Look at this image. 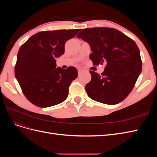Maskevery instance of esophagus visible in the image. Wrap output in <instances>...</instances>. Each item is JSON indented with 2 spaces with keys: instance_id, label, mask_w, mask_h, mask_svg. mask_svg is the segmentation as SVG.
<instances>
[{
  "instance_id": "1",
  "label": "esophagus",
  "mask_w": 157,
  "mask_h": 157,
  "mask_svg": "<svg viewBox=\"0 0 157 157\" xmlns=\"http://www.w3.org/2000/svg\"><path fill=\"white\" fill-rule=\"evenodd\" d=\"M82 73H83V71L80 70V69H78V75H79V76L81 75Z\"/></svg>"
}]
</instances>
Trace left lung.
Segmentation results:
<instances>
[{
    "instance_id": "obj_1",
    "label": "left lung",
    "mask_w": 157,
    "mask_h": 157,
    "mask_svg": "<svg viewBox=\"0 0 157 157\" xmlns=\"http://www.w3.org/2000/svg\"><path fill=\"white\" fill-rule=\"evenodd\" d=\"M87 42L93 65L106 66L100 75L90 71V82L86 85L88 96L108 105L122 101L129 95L141 72L142 61L136 42L113 28H86L77 35Z\"/></svg>"
}]
</instances>
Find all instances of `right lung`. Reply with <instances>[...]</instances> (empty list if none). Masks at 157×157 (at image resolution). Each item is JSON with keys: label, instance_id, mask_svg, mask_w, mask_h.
<instances>
[{"label": "right lung", "instance_id": "obj_1", "mask_svg": "<svg viewBox=\"0 0 157 157\" xmlns=\"http://www.w3.org/2000/svg\"><path fill=\"white\" fill-rule=\"evenodd\" d=\"M79 29L46 31L31 36L19 50L15 76L23 94L39 107H48L67 99L71 82L77 78L74 67H56V58Z\"/></svg>", "mask_w": 157, "mask_h": 157}]
</instances>
